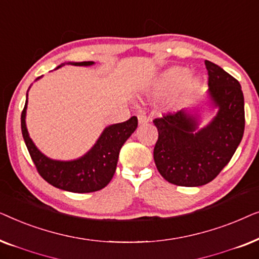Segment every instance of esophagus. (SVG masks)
Masks as SVG:
<instances>
[{
    "label": "esophagus",
    "mask_w": 259,
    "mask_h": 259,
    "mask_svg": "<svg viewBox=\"0 0 259 259\" xmlns=\"http://www.w3.org/2000/svg\"><path fill=\"white\" fill-rule=\"evenodd\" d=\"M138 121H139V125H146L148 122V118L144 114V113H139V114H138Z\"/></svg>",
    "instance_id": "1"
}]
</instances>
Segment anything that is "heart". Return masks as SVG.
Returning a JSON list of instances; mask_svg holds the SVG:
<instances>
[{
  "instance_id": "1",
  "label": "heart",
  "mask_w": 259,
  "mask_h": 259,
  "mask_svg": "<svg viewBox=\"0 0 259 259\" xmlns=\"http://www.w3.org/2000/svg\"><path fill=\"white\" fill-rule=\"evenodd\" d=\"M180 84L182 86L176 93L175 98L172 99V106L179 107V106L189 101L200 86L199 77L190 75L189 69L179 66L167 69L158 80L157 84H155V90L160 93H164V92L175 90Z\"/></svg>"
}]
</instances>
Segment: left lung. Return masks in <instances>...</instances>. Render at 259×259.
Returning <instances> with one entry per match:
<instances>
[{
    "instance_id": "obj_1",
    "label": "left lung",
    "mask_w": 259,
    "mask_h": 259,
    "mask_svg": "<svg viewBox=\"0 0 259 259\" xmlns=\"http://www.w3.org/2000/svg\"><path fill=\"white\" fill-rule=\"evenodd\" d=\"M206 99L191 108L154 119L158 141L153 157L158 171L168 183L196 187L210 183L229 164L242 141L245 126L244 95L235 77L211 61ZM218 109L199 127L205 111Z\"/></svg>"
}]
</instances>
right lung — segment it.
Here are the masks:
<instances>
[{
  "label": "right lung",
  "instance_id": "add662e5",
  "mask_svg": "<svg viewBox=\"0 0 259 259\" xmlns=\"http://www.w3.org/2000/svg\"><path fill=\"white\" fill-rule=\"evenodd\" d=\"M65 65L88 67L93 66L94 62H67L55 69ZM27 105L28 92L26 104L21 114V130L30 157L42 178L60 190L74 193L95 192L107 186L115 173L119 152L122 145L137 130V116H132L125 122L113 123L106 127L93 147L82 157L73 160H55L42 153L29 137L26 125Z\"/></svg>",
  "mask_w": 259,
  "mask_h": 259
}]
</instances>
